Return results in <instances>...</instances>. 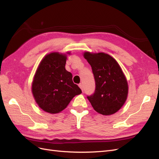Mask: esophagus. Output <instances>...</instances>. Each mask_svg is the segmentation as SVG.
<instances>
[{"label":"esophagus","mask_w":159,"mask_h":159,"mask_svg":"<svg viewBox=\"0 0 159 159\" xmlns=\"http://www.w3.org/2000/svg\"><path fill=\"white\" fill-rule=\"evenodd\" d=\"M79 87L80 88V89L82 90V91L83 92V84H81V83H80V84H79Z\"/></svg>","instance_id":"obj_1"}]
</instances>
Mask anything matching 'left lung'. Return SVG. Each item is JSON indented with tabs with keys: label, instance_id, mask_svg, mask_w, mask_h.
<instances>
[{
	"label": "left lung",
	"instance_id": "1",
	"mask_svg": "<svg viewBox=\"0 0 159 159\" xmlns=\"http://www.w3.org/2000/svg\"><path fill=\"white\" fill-rule=\"evenodd\" d=\"M95 80L94 93L87 98L94 111L102 115L114 114L123 106L128 95V83L120 66L109 54L85 52Z\"/></svg>",
	"mask_w": 159,
	"mask_h": 159
}]
</instances>
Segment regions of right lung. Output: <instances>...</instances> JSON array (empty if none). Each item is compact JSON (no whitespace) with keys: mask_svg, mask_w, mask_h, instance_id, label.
I'll return each mask as SVG.
<instances>
[{"mask_svg":"<svg viewBox=\"0 0 159 159\" xmlns=\"http://www.w3.org/2000/svg\"><path fill=\"white\" fill-rule=\"evenodd\" d=\"M70 54V52H67ZM66 55L59 52L47 54L40 62L32 84L36 102L51 114L61 112L82 91L72 82V75L65 69Z\"/></svg>","mask_w":159,"mask_h":159,"instance_id":"right-lung-1","label":"right lung"}]
</instances>
